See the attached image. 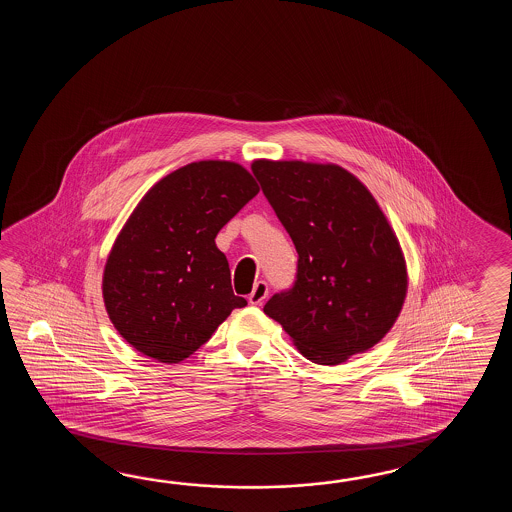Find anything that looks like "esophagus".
Returning <instances> with one entry per match:
<instances>
[{
	"label": "esophagus",
	"instance_id": "obj_1",
	"mask_svg": "<svg viewBox=\"0 0 512 512\" xmlns=\"http://www.w3.org/2000/svg\"><path fill=\"white\" fill-rule=\"evenodd\" d=\"M267 294H269V287H267V283H265V282L254 283V289H252V293L249 294V304H252V305L263 304V300H265V298H267Z\"/></svg>",
	"mask_w": 512,
	"mask_h": 512
}]
</instances>
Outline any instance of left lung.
Returning <instances> with one entry per match:
<instances>
[{
    "mask_svg": "<svg viewBox=\"0 0 512 512\" xmlns=\"http://www.w3.org/2000/svg\"><path fill=\"white\" fill-rule=\"evenodd\" d=\"M251 168L298 252L293 289L263 313L315 364L373 348L408 291L401 243L377 199L338 164L256 159Z\"/></svg>",
    "mask_w": 512,
    "mask_h": 512,
    "instance_id": "obj_1",
    "label": "left lung"
}]
</instances>
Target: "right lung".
I'll use <instances>...</instances> for the list:
<instances>
[{"instance_id": "1", "label": "right lung", "mask_w": 512, "mask_h": 512, "mask_svg": "<svg viewBox=\"0 0 512 512\" xmlns=\"http://www.w3.org/2000/svg\"><path fill=\"white\" fill-rule=\"evenodd\" d=\"M260 192L234 161H197L144 194L109 251L102 296L109 320L142 355L177 364L247 300L230 285L216 236Z\"/></svg>"}]
</instances>
